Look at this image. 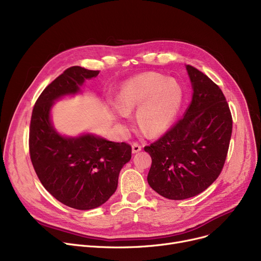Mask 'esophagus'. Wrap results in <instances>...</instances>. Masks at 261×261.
<instances>
[{
  "label": "esophagus",
  "mask_w": 261,
  "mask_h": 261,
  "mask_svg": "<svg viewBox=\"0 0 261 261\" xmlns=\"http://www.w3.org/2000/svg\"><path fill=\"white\" fill-rule=\"evenodd\" d=\"M141 150H142V146L140 144H138V143L132 144V152L133 153H138L141 151Z\"/></svg>",
  "instance_id": "1"
}]
</instances>
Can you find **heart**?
<instances>
[{
    "label": "heart",
    "mask_w": 261,
    "mask_h": 261,
    "mask_svg": "<svg viewBox=\"0 0 261 261\" xmlns=\"http://www.w3.org/2000/svg\"><path fill=\"white\" fill-rule=\"evenodd\" d=\"M183 100V88L175 79L155 72H146L122 85L112 114L116 119H127L129 113L139 107L136 121L140 129L148 136H158L172 125Z\"/></svg>",
    "instance_id": "b5f03b06"
}]
</instances>
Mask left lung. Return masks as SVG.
Listing matches in <instances>:
<instances>
[{"label": "left lung", "mask_w": 261, "mask_h": 261, "mask_svg": "<svg viewBox=\"0 0 261 261\" xmlns=\"http://www.w3.org/2000/svg\"><path fill=\"white\" fill-rule=\"evenodd\" d=\"M193 100L180 120L149 146L147 181L164 198L184 200L208 188L220 175L232 129L228 103L221 89L206 75L186 65Z\"/></svg>", "instance_id": "obj_1"}]
</instances>
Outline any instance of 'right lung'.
<instances>
[{
    "instance_id": "add662e5",
    "label": "right lung",
    "mask_w": 261,
    "mask_h": 261,
    "mask_svg": "<svg viewBox=\"0 0 261 261\" xmlns=\"http://www.w3.org/2000/svg\"><path fill=\"white\" fill-rule=\"evenodd\" d=\"M99 71L71 66L38 97L31 119L30 154L34 169L48 193L68 207L100 206L117 188L118 175L131 159V146L92 134L65 138L54 129L50 109L64 95L76 94L86 79Z\"/></svg>"
}]
</instances>
